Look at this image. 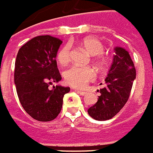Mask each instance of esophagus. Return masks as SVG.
<instances>
[{"label": "esophagus", "instance_id": "esophagus-1", "mask_svg": "<svg viewBox=\"0 0 153 153\" xmlns=\"http://www.w3.org/2000/svg\"><path fill=\"white\" fill-rule=\"evenodd\" d=\"M76 91L77 92L78 94H80L81 96H85V95H86V92L85 91H79V90H76Z\"/></svg>", "mask_w": 153, "mask_h": 153}]
</instances>
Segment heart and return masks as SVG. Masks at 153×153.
I'll return each instance as SVG.
<instances>
[{
	"label": "heart",
	"instance_id": "1",
	"mask_svg": "<svg viewBox=\"0 0 153 153\" xmlns=\"http://www.w3.org/2000/svg\"><path fill=\"white\" fill-rule=\"evenodd\" d=\"M80 44L88 52L95 56L94 60L97 64L102 65L105 62V56L104 55V45L96 38L88 37L80 41ZM71 59V45L66 44L58 50L57 60L61 65L68 64ZM96 77V72L90 67L71 66L64 72V79L68 85L76 88H84L89 82L94 81Z\"/></svg>",
	"mask_w": 153,
	"mask_h": 153
}]
</instances>
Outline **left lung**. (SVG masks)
<instances>
[{
  "label": "left lung",
  "instance_id": "obj_1",
  "mask_svg": "<svg viewBox=\"0 0 153 153\" xmlns=\"http://www.w3.org/2000/svg\"><path fill=\"white\" fill-rule=\"evenodd\" d=\"M114 52L106 85L100 90L98 101L88 109L89 115L99 121L110 120L120 112L129 98L136 78V69L128 51L118 47Z\"/></svg>",
  "mask_w": 153,
  "mask_h": 153
}]
</instances>
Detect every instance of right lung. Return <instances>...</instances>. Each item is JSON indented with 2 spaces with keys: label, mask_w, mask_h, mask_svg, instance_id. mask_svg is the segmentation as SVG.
Masks as SVG:
<instances>
[{
  "label": "right lung",
  "mask_w": 153,
  "mask_h": 153,
  "mask_svg": "<svg viewBox=\"0 0 153 153\" xmlns=\"http://www.w3.org/2000/svg\"><path fill=\"white\" fill-rule=\"evenodd\" d=\"M62 41L50 35L33 38L19 48L14 80L19 102L30 116L41 122L56 119L61 112L63 96L70 91L62 85L48 86L61 81L57 53Z\"/></svg>",
  "instance_id": "obj_1"
}]
</instances>
